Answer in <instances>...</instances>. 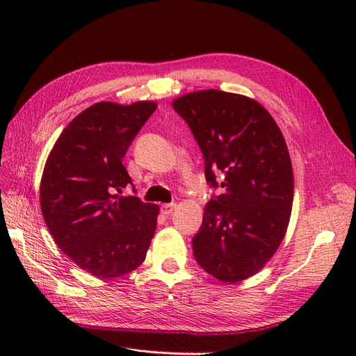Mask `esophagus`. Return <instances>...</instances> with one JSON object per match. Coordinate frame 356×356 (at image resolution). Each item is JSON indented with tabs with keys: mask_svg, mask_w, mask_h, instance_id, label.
<instances>
[{
	"mask_svg": "<svg viewBox=\"0 0 356 356\" xmlns=\"http://www.w3.org/2000/svg\"><path fill=\"white\" fill-rule=\"evenodd\" d=\"M175 208H177V203H165V204H161L160 211H161V213L170 215L172 212H174V209H175Z\"/></svg>",
	"mask_w": 356,
	"mask_h": 356,
	"instance_id": "obj_1",
	"label": "esophagus"
}]
</instances>
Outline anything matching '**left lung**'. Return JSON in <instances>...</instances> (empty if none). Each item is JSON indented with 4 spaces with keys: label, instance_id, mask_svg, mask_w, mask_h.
Instances as JSON below:
<instances>
[{
    "label": "left lung",
    "instance_id": "1",
    "mask_svg": "<svg viewBox=\"0 0 356 356\" xmlns=\"http://www.w3.org/2000/svg\"><path fill=\"white\" fill-rule=\"evenodd\" d=\"M172 105L196 139L209 186L222 188L204 204L193 254L218 281H243L270 260L288 227L294 177L285 139L272 115L242 95L200 90Z\"/></svg>",
    "mask_w": 356,
    "mask_h": 356
}]
</instances>
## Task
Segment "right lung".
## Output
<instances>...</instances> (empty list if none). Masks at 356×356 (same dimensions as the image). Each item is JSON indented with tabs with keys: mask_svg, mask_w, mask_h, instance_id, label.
Here are the masks:
<instances>
[{
	"mask_svg": "<svg viewBox=\"0 0 356 356\" xmlns=\"http://www.w3.org/2000/svg\"><path fill=\"white\" fill-rule=\"evenodd\" d=\"M156 108L152 101L95 104L63 129L46 161L40 203L47 229L93 276H123L145 260L159 207L122 196L132 184L123 157Z\"/></svg>",
	"mask_w": 356,
	"mask_h": 356,
	"instance_id": "add662e5",
	"label": "right lung"
}]
</instances>
